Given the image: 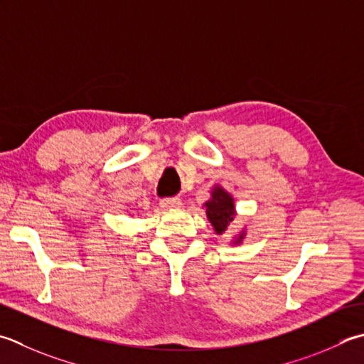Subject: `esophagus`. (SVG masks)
Masks as SVG:
<instances>
[{
	"label": "esophagus",
	"mask_w": 364,
	"mask_h": 364,
	"mask_svg": "<svg viewBox=\"0 0 364 364\" xmlns=\"http://www.w3.org/2000/svg\"><path fill=\"white\" fill-rule=\"evenodd\" d=\"M162 208H180L181 200L178 197H166L161 200Z\"/></svg>",
	"instance_id": "34e87169"
}]
</instances>
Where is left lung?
I'll list each match as a JSON object with an SVG mask.
<instances>
[{"mask_svg": "<svg viewBox=\"0 0 364 364\" xmlns=\"http://www.w3.org/2000/svg\"><path fill=\"white\" fill-rule=\"evenodd\" d=\"M205 206L206 216H208L211 225L215 227L216 233H224L227 230V225L232 223L235 216L233 198L224 189L218 188L213 191V197L205 203ZM241 238L243 237H240L238 241H241Z\"/></svg>", "mask_w": 364, "mask_h": 364, "instance_id": "8db88e82", "label": "left lung"}]
</instances>
